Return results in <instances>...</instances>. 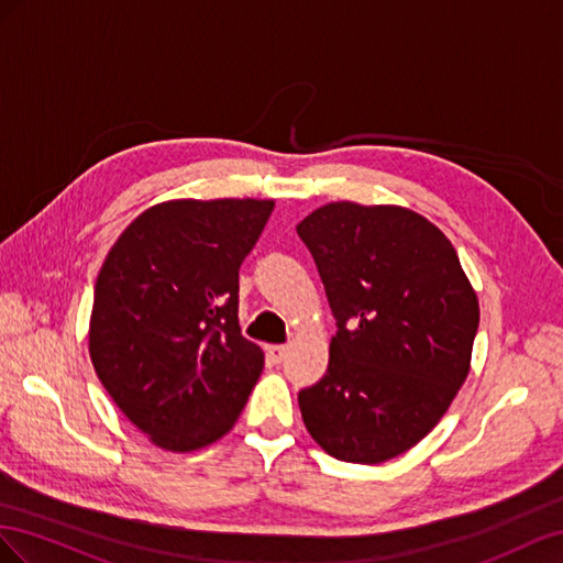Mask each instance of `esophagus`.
I'll return each mask as SVG.
<instances>
[{
	"label": "esophagus",
	"mask_w": 563,
	"mask_h": 563,
	"mask_svg": "<svg viewBox=\"0 0 563 563\" xmlns=\"http://www.w3.org/2000/svg\"><path fill=\"white\" fill-rule=\"evenodd\" d=\"M266 351H268V358H271L273 363H280V361L285 358L287 346H285V344H271V346H266Z\"/></svg>",
	"instance_id": "34e87169"
}]
</instances>
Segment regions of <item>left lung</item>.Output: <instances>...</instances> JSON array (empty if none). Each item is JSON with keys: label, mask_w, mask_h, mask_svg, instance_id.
Wrapping results in <instances>:
<instances>
[{"label": "left lung", "mask_w": 563, "mask_h": 563, "mask_svg": "<svg viewBox=\"0 0 563 563\" xmlns=\"http://www.w3.org/2000/svg\"><path fill=\"white\" fill-rule=\"evenodd\" d=\"M336 334L328 373L299 391L311 439L379 464L441 422L472 371L478 297L451 240L400 205L330 202L297 227Z\"/></svg>", "instance_id": "1"}]
</instances>
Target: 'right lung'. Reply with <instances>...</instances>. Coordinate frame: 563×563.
I'll list each match as a JSON object with an SVG mask.
<instances>
[{
  "mask_svg": "<svg viewBox=\"0 0 563 563\" xmlns=\"http://www.w3.org/2000/svg\"><path fill=\"white\" fill-rule=\"evenodd\" d=\"M273 200L179 198L122 231L96 278L89 356L148 441L192 453L233 429L264 351L240 334L238 271Z\"/></svg>",
  "mask_w": 563,
  "mask_h": 563,
  "instance_id": "add662e5",
  "label": "right lung"
}]
</instances>
